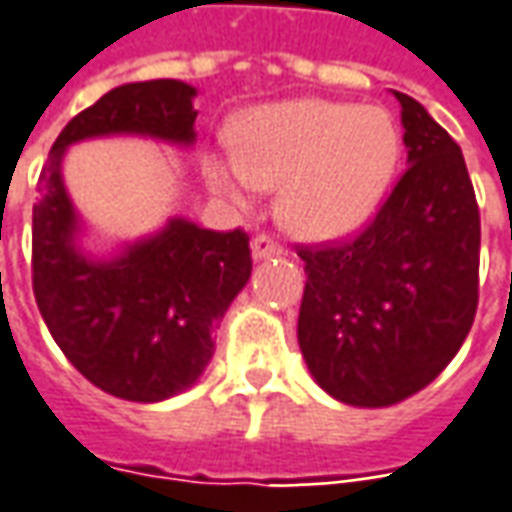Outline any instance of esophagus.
Listing matches in <instances>:
<instances>
[{
	"mask_svg": "<svg viewBox=\"0 0 512 512\" xmlns=\"http://www.w3.org/2000/svg\"><path fill=\"white\" fill-rule=\"evenodd\" d=\"M277 255H283V246L274 241V238H269V235H257V238H252V257H255V260H266V257Z\"/></svg>",
	"mask_w": 512,
	"mask_h": 512,
	"instance_id": "34e87169",
	"label": "esophagus"
}]
</instances>
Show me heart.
Masks as SVG:
<instances>
[{"mask_svg":"<svg viewBox=\"0 0 512 512\" xmlns=\"http://www.w3.org/2000/svg\"><path fill=\"white\" fill-rule=\"evenodd\" d=\"M398 154L401 137L387 111L288 100L241 114L232 154L204 156V176L235 207L260 187H280L277 215L288 232L336 241L373 218Z\"/></svg>","mask_w":512,"mask_h":512,"instance_id":"b5f03b06","label":"heart"}]
</instances>
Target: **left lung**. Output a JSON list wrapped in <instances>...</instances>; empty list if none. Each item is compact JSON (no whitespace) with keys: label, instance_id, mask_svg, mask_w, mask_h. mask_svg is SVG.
<instances>
[{"label":"left lung","instance_id":"1","mask_svg":"<svg viewBox=\"0 0 512 512\" xmlns=\"http://www.w3.org/2000/svg\"><path fill=\"white\" fill-rule=\"evenodd\" d=\"M395 97L406 173L353 241L300 246L302 358L328 395L367 409L429 387L479 302V207L460 145L415 97Z\"/></svg>","mask_w":512,"mask_h":512}]
</instances>
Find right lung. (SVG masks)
Masks as SVG:
<instances>
[{
    "mask_svg": "<svg viewBox=\"0 0 512 512\" xmlns=\"http://www.w3.org/2000/svg\"><path fill=\"white\" fill-rule=\"evenodd\" d=\"M190 83H123L72 117L38 176L33 207V294L69 364L114 398L156 403L193 387L210 364L212 330L252 274L249 235L170 218L114 257L78 246L81 218L64 187L69 145L134 134L190 148Z\"/></svg>",
    "mask_w": 512,
    "mask_h": 512,
    "instance_id": "1",
    "label": "right lung"
}]
</instances>
